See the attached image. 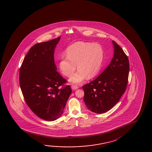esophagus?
<instances>
[{
	"mask_svg": "<svg viewBox=\"0 0 152 152\" xmlns=\"http://www.w3.org/2000/svg\"><path fill=\"white\" fill-rule=\"evenodd\" d=\"M72 90H77V88H78V86H77V85H72Z\"/></svg>",
	"mask_w": 152,
	"mask_h": 152,
	"instance_id": "34e87169",
	"label": "esophagus"
}]
</instances>
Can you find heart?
I'll return each mask as SVG.
<instances>
[{"label":"heart","mask_w":152,"mask_h":152,"mask_svg":"<svg viewBox=\"0 0 152 152\" xmlns=\"http://www.w3.org/2000/svg\"><path fill=\"white\" fill-rule=\"evenodd\" d=\"M66 56L59 62L60 71L66 76L72 77L77 65L78 70L70 81L80 83L88 76L92 78L99 73L103 59L104 50L98 43L80 41L68 47Z\"/></svg>","instance_id":"heart-1"}]
</instances>
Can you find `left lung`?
<instances>
[{"label": "left lung", "instance_id": "left-lung-1", "mask_svg": "<svg viewBox=\"0 0 152 152\" xmlns=\"http://www.w3.org/2000/svg\"><path fill=\"white\" fill-rule=\"evenodd\" d=\"M114 56L107 68L95 80L83 86L84 101L92 112H107L119 101L126 90L129 62L127 55L112 41Z\"/></svg>", "mask_w": 152, "mask_h": 152}]
</instances>
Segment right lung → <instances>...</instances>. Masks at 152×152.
<instances>
[{
	"instance_id": "add662e5",
	"label": "right lung",
	"mask_w": 152,
	"mask_h": 152,
	"mask_svg": "<svg viewBox=\"0 0 152 152\" xmlns=\"http://www.w3.org/2000/svg\"><path fill=\"white\" fill-rule=\"evenodd\" d=\"M60 39L34 45L20 69V85L26 103L35 115L47 121L61 115L72 92L55 65L54 51Z\"/></svg>"
}]
</instances>
